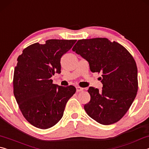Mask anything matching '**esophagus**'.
Masks as SVG:
<instances>
[{
	"label": "esophagus",
	"mask_w": 149,
	"mask_h": 149,
	"mask_svg": "<svg viewBox=\"0 0 149 149\" xmlns=\"http://www.w3.org/2000/svg\"><path fill=\"white\" fill-rule=\"evenodd\" d=\"M83 90H84V89H83L82 87H76V91H77V92H81V91H82Z\"/></svg>",
	"instance_id": "obj_1"
}]
</instances>
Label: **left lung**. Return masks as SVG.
<instances>
[{
    "label": "left lung",
    "instance_id": "obj_1",
    "mask_svg": "<svg viewBox=\"0 0 149 149\" xmlns=\"http://www.w3.org/2000/svg\"><path fill=\"white\" fill-rule=\"evenodd\" d=\"M89 63L93 73L102 74V91L90 87L87 114L98 123L110 125L122 119L137 95V68L129 51L107 38L78 40L72 49Z\"/></svg>",
    "mask_w": 149,
    "mask_h": 149
}]
</instances>
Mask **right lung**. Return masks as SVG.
<instances>
[{
    "label": "right lung",
    "instance_id": "right-lung-1",
    "mask_svg": "<svg viewBox=\"0 0 149 149\" xmlns=\"http://www.w3.org/2000/svg\"><path fill=\"white\" fill-rule=\"evenodd\" d=\"M76 40L49 39L45 44L29 45L17 59L14 69V95L24 117L39 129L56 125L63 116L65 104L76 89L56 86L50 79L61 70L60 59Z\"/></svg>",
    "mask_w": 149,
    "mask_h": 149
}]
</instances>
